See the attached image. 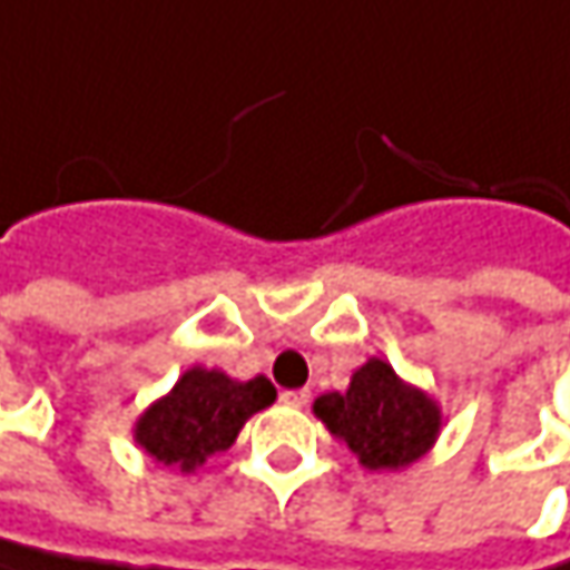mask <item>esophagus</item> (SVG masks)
Instances as JSON below:
<instances>
[{
  "mask_svg": "<svg viewBox=\"0 0 570 570\" xmlns=\"http://www.w3.org/2000/svg\"><path fill=\"white\" fill-rule=\"evenodd\" d=\"M281 400H284L286 406H296V410H299V406L309 403V390H284Z\"/></svg>",
  "mask_w": 570,
  "mask_h": 570,
  "instance_id": "obj_1",
  "label": "esophagus"
}]
</instances>
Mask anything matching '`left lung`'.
Segmentation results:
<instances>
[{
  "label": "left lung",
  "instance_id": "left-lung-1",
  "mask_svg": "<svg viewBox=\"0 0 570 570\" xmlns=\"http://www.w3.org/2000/svg\"><path fill=\"white\" fill-rule=\"evenodd\" d=\"M313 413L367 471L416 464L439 442L445 422L439 400L403 381L384 357H367L345 393H322Z\"/></svg>",
  "mask_w": 570,
  "mask_h": 570
}]
</instances>
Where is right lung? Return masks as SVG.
<instances>
[{
  "instance_id": "1",
  "label": "right lung",
  "mask_w": 570,
  "mask_h": 570,
  "mask_svg": "<svg viewBox=\"0 0 570 570\" xmlns=\"http://www.w3.org/2000/svg\"><path fill=\"white\" fill-rule=\"evenodd\" d=\"M274 400L277 390L264 374L235 381L218 367L196 364L135 419V445L157 464L193 474L213 454L232 449L242 425Z\"/></svg>"
}]
</instances>
